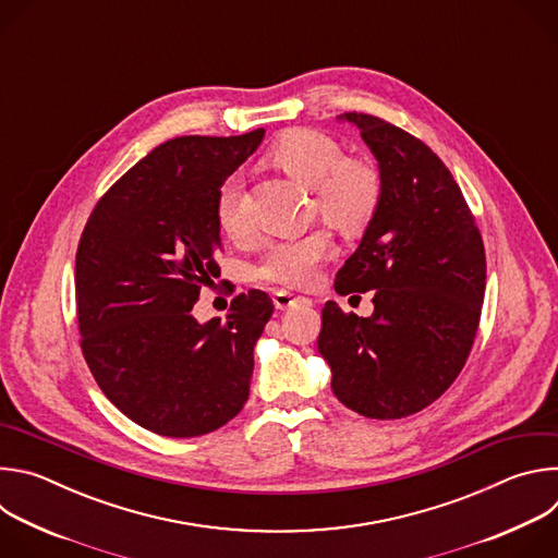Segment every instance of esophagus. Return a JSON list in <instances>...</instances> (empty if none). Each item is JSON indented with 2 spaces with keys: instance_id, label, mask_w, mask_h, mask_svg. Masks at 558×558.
<instances>
[{
  "instance_id": "1",
  "label": "esophagus",
  "mask_w": 558,
  "mask_h": 558,
  "mask_svg": "<svg viewBox=\"0 0 558 558\" xmlns=\"http://www.w3.org/2000/svg\"><path fill=\"white\" fill-rule=\"evenodd\" d=\"M274 304H276V308H291V306H298V304H308V298L280 289V291L274 293Z\"/></svg>"
}]
</instances>
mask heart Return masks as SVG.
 Masks as SVG:
<instances>
[{
    "instance_id": "obj_1",
    "label": "heart",
    "mask_w": 558,
    "mask_h": 558,
    "mask_svg": "<svg viewBox=\"0 0 558 558\" xmlns=\"http://www.w3.org/2000/svg\"><path fill=\"white\" fill-rule=\"evenodd\" d=\"M269 161L289 179L308 187L313 209L342 231H360L379 209L384 194L379 172L360 158H344L342 147L327 134L313 130L287 132L271 145ZM214 214L222 233L233 241L250 233L233 181L220 185ZM331 252L333 243L325 229L271 241L254 265V276L263 282L304 289L315 284Z\"/></svg>"
}]
</instances>
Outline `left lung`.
Here are the masks:
<instances>
[{
	"instance_id": "1",
	"label": "left lung",
	"mask_w": 558,
	"mask_h": 558,
	"mask_svg": "<svg viewBox=\"0 0 558 558\" xmlns=\"http://www.w3.org/2000/svg\"><path fill=\"white\" fill-rule=\"evenodd\" d=\"M377 158L381 203L336 276L340 295L373 289V313L323 308L317 351L338 400L371 420L430 407L461 373L486 291L480 227L441 158L384 119L344 112ZM360 298V295H357Z\"/></svg>"
}]
</instances>
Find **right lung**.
Wrapping results in <instances>:
<instances>
[{
	"mask_svg": "<svg viewBox=\"0 0 558 558\" xmlns=\"http://www.w3.org/2000/svg\"><path fill=\"white\" fill-rule=\"evenodd\" d=\"M265 130L179 136L154 147L95 205L76 247L82 351L108 400L163 437H198L243 411L254 347L274 313L265 291L235 295L227 320L192 308L218 276L214 205Z\"/></svg>",
	"mask_w": 558,
	"mask_h": 558,
	"instance_id": "obj_1",
	"label": "right lung"
}]
</instances>
